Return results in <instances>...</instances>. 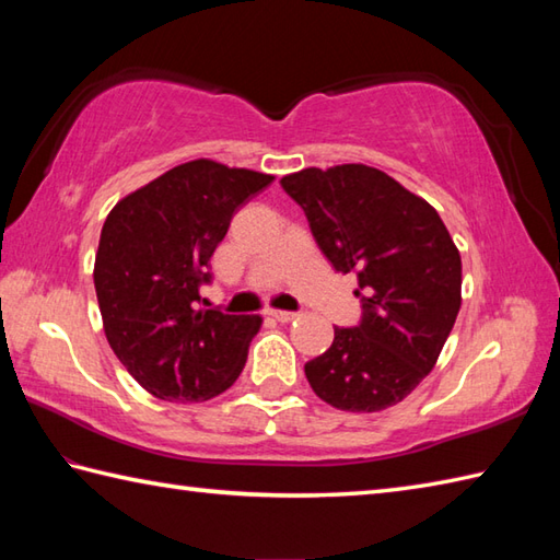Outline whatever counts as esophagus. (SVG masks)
<instances>
[{
    "instance_id": "1",
    "label": "esophagus",
    "mask_w": 560,
    "mask_h": 560,
    "mask_svg": "<svg viewBox=\"0 0 560 560\" xmlns=\"http://www.w3.org/2000/svg\"><path fill=\"white\" fill-rule=\"evenodd\" d=\"M269 315L273 319H279V323H291V319L299 317V313H291V311H269Z\"/></svg>"
}]
</instances>
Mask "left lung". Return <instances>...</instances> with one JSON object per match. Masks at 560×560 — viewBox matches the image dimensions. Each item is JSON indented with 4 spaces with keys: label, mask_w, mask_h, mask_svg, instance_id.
<instances>
[{
    "label": "left lung",
    "mask_w": 560,
    "mask_h": 560,
    "mask_svg": "<svg viewBox=\"0 0 560 560\" xmlns=\"http://www.w3.org/2000/svg\"><path fill=\"white\" fill-rule=\"evenodd\" d=\"M331 267L353 271L363 315L335 327L305 363L315 395L341 411L395 407L433 371L462 305V259L443 219L395 177L363 163L281 177Z\"/></svg>",
    "instance_id": "obj_1"
}]
</instances>
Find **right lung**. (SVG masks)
Returning <instances> with one entry per match:
<instances>
[{
    "mask_svg": "<svg viewBox=\"0 0 560 560\" xmlns=\"http://www.w3.org/2000/svg\"><path fill=\"white\" fill-rule=\"evenodd\" d=\"M273 175L197 159L117 201L93 267L103 329L137 383L165 401H205L247 361L259 315L201 307L209 259L233 213Z\"/></svg>",
    "mask_w": 560,
    "mask_h": 560,
    "instance_id": "right-lung-1",
    "label": "right lung"
}]
</instances>
